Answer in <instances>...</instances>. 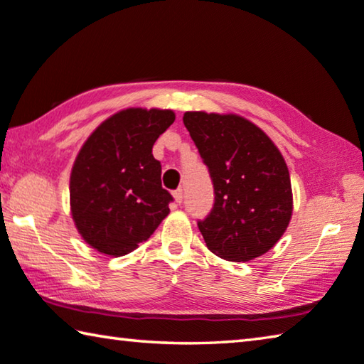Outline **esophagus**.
Returning <instances> with one entry per match:
<instances>
[{"label": "esophagus", "mask_w": 364, "mask_h": 364, "mask_svg": "<svg viewBox=\"0 0 364 364\" xmlns=\"http://www.w3.org/2000/svg\"><path fill=\"white\" fill-rule=\"evenodd\" d=\"M173 199L176 203H181L183 202V189H176L173 193Z\"/></svg>", "instance_id": "esophagus-1"}]
</instances>
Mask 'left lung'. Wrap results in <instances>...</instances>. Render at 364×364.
Masks as SVG:
<instances>
[{"instance_id": "left-lung-1", "label": "left lung", "mask_w": 364, "mask_h": 364, "mask_svg": "<svg viewBox=\"0 0 364 364\" xmlns=\"http://www.w3.org/2000/svg\"><path fill=\"white\" fill-rule=\"evenodd\" d=\"M183 122L215 188L213 210L197 223L207 248L234 262L267 253L293 215L291 180L279 148L239 114L186 111Z\"/></svg>"}]
</instances>
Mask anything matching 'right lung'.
I'll use <instances>...</instances> for the list:
<instances>
[{
    "label": "right lung",
    "instance_id": "right-lung-1",
    "mask_svg": "<svg viewBox=\"0 0 364 364\" xmlns=\"http://www.w3.org/2000/svg\"><path fill=\"white\" fill-rule=\"evenodd\" d=\"M175 121L171 109L127 108L92 132L73 164L70 207L85 243L124 256L153 235L173 197L162 188L153 146Z\"/></svg>",
    "mask_w": 364,
    "mask_h": 364
}]
</instances>
